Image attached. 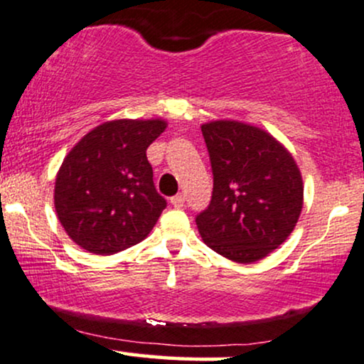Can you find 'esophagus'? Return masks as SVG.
Returning a JSON list of instances; mask_svg holds the SVG:
<instances>
[{"label":"esophagus","mask_w":364,"mask_h":364,"mask_svg":"<svg viewBox=\"0 0 364 364\" xmlns=\"http://www.w3.org/2000/svg\"><path fill=\"white\" fill-rule=\"evenodd\" d=\"M171 205L176 207V208H179V207L185 205V195H183V193H178V195L171 196Z\"/></svg>","instance_id":"obj_1"}]
</instances>
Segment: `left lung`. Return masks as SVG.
Instances as JSON below:
<instances>
[{"label": "left lung", "instance_id": "1", "mask_svg": "<svg viewBox=\"0 0 364 364\" xmlns=\"http://www.w3.org/2000/svg\"><path fill=\"white\" fill-rule=\"evenodd\" d=\"M214 191L196 228L208 248L253 263L279 248L303 208V179L281 141L265 129L231 119L202 124Z\"/></svg>", "mask_w": 364, "mask_h": 364}]
</instances>
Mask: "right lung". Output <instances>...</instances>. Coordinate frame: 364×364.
I'll return each mask as SVG.
<instances>
[{"mask_svg":"<svg viewBox=\"0 0 364 364\" xmlns=\"http://www.w3.org/2000/svg\"><path fill=\"white\" fill-rule=\"evenodd\" d=\"M164 119H114L90 129L63 161L54 208L80 248L112 255L140 243L156 225L166 200L154 186L147 149Z\"/></svg>","mask_w":364,"mask_h":364,"instance_id":"obj_1","label":"right lung"}]
</instances>
